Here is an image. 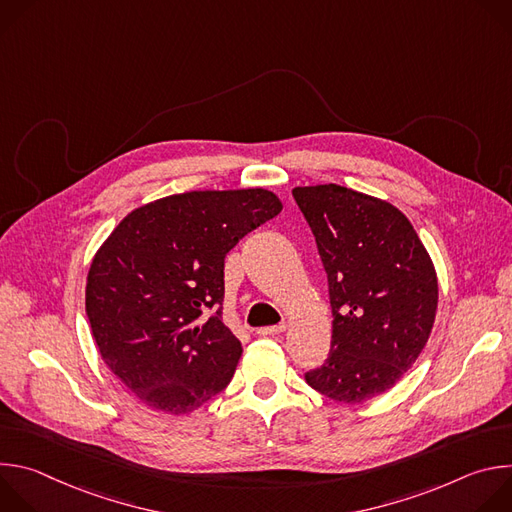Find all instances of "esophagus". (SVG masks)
<instances>
[{"instance_id": "obj_1", "label": "esophagus", "mask_w": 512, "mask_h": 512, "mask_svg": "<svg viewBox=\"0 0 512 512\" xmlns=\"http://www.w3.org/2000/svg\"><path fill=\"white\" fill-rule=\"evenodd\" d=\"M285 324H277V326H265V328H259L257 330V334L259 336H275V334H281V332H285Z\"/></svg>"}]
</instances>
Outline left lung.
Here are the masks:
<instances>
[{"mask_svg": "<svg viewBox=\"0 0 512 512\" xmlns=\"http://www.w3.org/2000/svg\"><path fill=\"white\" fill-rule=\"evenodd\" d=\"M294 198L328 275L332 344L306 373L318 393L362 403L389 391L421 354L435 320L437 275L407 216L338 186H300Z\"/></svg>", "mask_w": 512, "mask_h": 512, "instance_id": "8db88e82", "label": "left lung"}]
</instances>
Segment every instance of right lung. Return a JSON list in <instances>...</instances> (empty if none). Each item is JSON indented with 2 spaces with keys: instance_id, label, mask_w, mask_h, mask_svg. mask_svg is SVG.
Returning <instances> with one entry per match:
<instances>
[{
  "instance_id": "1",
  "label": "right lung",
  "mask_w": 512,
  "mask_h": 512,
  "mask_svg": "<svg viewBox=\"0 0 512 512\" xmlns=\"http://www.w3.org/2000/svg\"><path fill=\"white\" fill-rule=\"evenodd\" d=\"M279 212L263 188L184 192L135 208L101 245L87 316L105 364L139 401L180 415L231 383L243 346L223 324L225 257Z\"/></svg>"
}]
</instances>
